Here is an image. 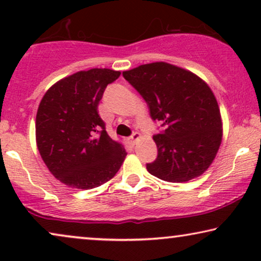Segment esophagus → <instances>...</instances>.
Returning a JSON list of instances; mask_svg holds the SVG:
<instances>
[{
    "instance_id": "1",
    "label": "esophagus",
    "mask_w": 261,
    "mask_h": 261,
    "mask_svg": "<svg viewBox=\"0 0 261 261\" xmlns=\"http://www.w3.org/2000/svg\"><path fill=\"white\" fill-rule=\"evenodd\" d=\"M139 138H140V134H139L138 132H135V133L132 134V137H129V139H128V141H129V144L134 145Z\"/></svg>"
}]
</instances>
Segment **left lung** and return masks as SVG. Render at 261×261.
<instances>
[{
	"instance_id": "8db88e82",
	"label": "left lung",
	"mask_w": 261,
	"mask_h": 261,
	"mask_svg": "<svg viewBox=\"0 0 261 261\" xmlns=\"http://www.w3.org/2000/svg\"><path fill=\"white\" fill-rule=\"evenodd\" d=\"M122 74L147 103L152 120L164 128L153 135L158 155L146 164L148 172L172 183L201 176L222 140L219 105L208 84L190 71L164 62Z\"/></svg>"
}]
</instances>
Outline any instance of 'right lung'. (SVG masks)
I'll list each match as a JSON object with an SVG mask.
<instances>
[{
	"mask_svg": "<svg viewBox=\"0 0 261 261\" xmlns=\"http://www.w3.org/2000/svg\"><path fill=\"white\" fill-rule=\"evenodd\" d=\"M120 71L91 69L63 78L39 105L35 135L40 155L57 179L67 187L92 189L120 170L127 152L113 140L97 108L107 85Z\"/></svg>",
	"mask_w": 261,
	"mask_h": 261,
	"instance_id": "add662e5",
	"label": "right lung"
}]
</instances>
